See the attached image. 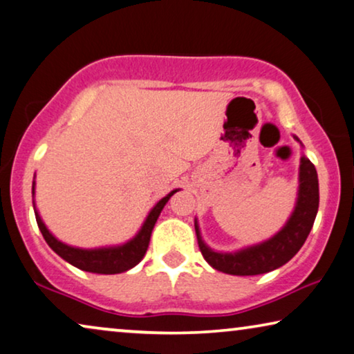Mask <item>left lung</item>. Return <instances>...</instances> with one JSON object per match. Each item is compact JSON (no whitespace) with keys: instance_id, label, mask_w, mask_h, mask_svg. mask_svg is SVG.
Listing matches in <instances>:
<instances>
[{"instance_id":"obj_1","label":"left lung","mask_w":354,"mask_h":354,"mask_svg":"<svg viewBox=\"0 0 354 354\" xmlns=\"http://www.w3.org/2000/svg\"><path fill=\"white\" fill-rule=\"evenodd\" d=\"M292 138L302 145L297 136ZM318 204V174L312 161L302 155L299 165V189L295 210L279 232L268 241L241 248L237 252H215L203 241L198 220H194L201 253L212 268L230 275H259L279 269L304 245L317 218Z\"/></svg>"}]
</instances>
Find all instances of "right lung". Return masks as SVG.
Instances as JSON below:
<instances>
[{
	"instance_id": "obj_1",
	"label": "right lung",
	"mask_w": 354,
	"mask_h": 354,
	"mask_svg": "<svg viewBox=\"0 0 354 354\" xmlns=\"http://www.w3.org/2000/svg\"><path fill=\"white\" fill-rule=\"evenodd\" d=\"M35 187H36V182L32 180V209H35L37 226H39V230L42 232V236H44L46 242L48 243V247H50L58 257H62L64 261H68L69 264H73L74 268L85 272H91V274H104V275L122 274V272L133 269L136 264H139L140 261H142V258L145 257L147 248H149L151 231H153V226L156 220H158L162 207H165L167 201L171 199V196L178 192V188L172 189L169 194H166L165 198L160 199L158 203L153 205V209L149 212V215H147V218L142 223V226H140L138 234H136L133 239H129L128 242L122 243V245H112V247L79 248V247L68 245V243L58 241V239L47 230L46 223L42 221L39 212L36 209Z\"/></svg>"
}]
</instances>
